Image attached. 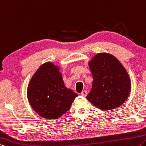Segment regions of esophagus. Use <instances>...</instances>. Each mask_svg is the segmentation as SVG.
I'll list each match as a JSON object with an SVG mask.
<instances>
[{
  "mask_svg": "<svg viewBox=\"0 0 146 146\" xmlns=\"http://www.w3.org/2000/svg\"><path fill=\"white\" fill-rule=\"evenodd\" d=\"M80 95L82 96H83V97H85L87 95V90H83V91L81 92Z\"/></svg>",
  "mask_w": 146,
  "mask_h": 146,
  "instance_id": "esophagus-1",
  "label": "esophagus"
}]
</instances>
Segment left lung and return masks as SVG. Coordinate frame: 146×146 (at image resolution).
Segmentation results:
<instances>
[{
  "label": "left lung",
  "mask_w": 146,
  "mask_h": 146,
  "mask_svg": "<svg viewBox=\"0 0 146 146\" xmlns=\"http://www.w3.org/2000/svg\"><path fill=\"white\" fill-rule=\"evenodd\" d=\"M93 78L87 99L100 109L109 111L121 106L131 89L128 72L115 56L106 52L96 54L88 63Z\"/></svg>",
  "instance_id": "8db88e82"
}]
</instances>
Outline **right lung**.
<instances>
[{"mask_svg": "<svg viewBox=\"0 0 146 146\" xmlns=\"http://www.w3.org/2000/svg\"><path fill=\"white\" fill-rule=\"evenodd\" d=\"M60 69L52 62H46L28 83V102L33 111L44 118H59L68 111L78 96L64 85Z\"/></svg>", "mask_w": 146, "mask_h": 146, "instance_id": "1", "label": "right lung"}]
</instances>
